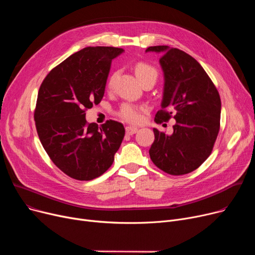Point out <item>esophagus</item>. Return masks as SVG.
<instances>
[{
	"mask_svg": "<svg viewBox=\"0 0 255 255\" xmlns=\"http://www.w3.org/2000/svg\"><path fill=\"white\" fill-rule=\"evenodd\" d=\"M125 130H126V133L128 135H132V134H134V133H136L137 132V128L136 127H132V126H127L126 128H125Z\"/></svg>",
	"mask_w": 255,
	"mask_h": 255,
	"instance_id": "1",
	"label": "esophagus"
}]
</instances>
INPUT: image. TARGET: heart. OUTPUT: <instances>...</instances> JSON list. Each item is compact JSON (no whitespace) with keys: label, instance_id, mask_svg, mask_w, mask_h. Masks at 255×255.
<instances>
[{"label":"heart","instance_id":"obj_1","mask_svg":"<svg viewBox=\"0 0 255 255\" xmlns=\"http://www.w3.org/2000/svg\"><path fill=\"white\" fill-rule=\"evenodd\" d=\"M134 72L138 78L139 82L143 85L145 83H153L155 84L158 78V71L154 66L145 63V62H138L134 65ZM117 76V72H114L109 80H107V88H112L115 82V78ZM143 111V107L137 106L132 103H124L120 107L118 112V116L123 119L128 123H137L140 120V113Z\"/></svg>","mask_w":255,"mask_h":255}]
</instances>
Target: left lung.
Returning <instances> with one entry per match:
<instances>
[{
	"label": "left lung",
	"instance_id": "obj_1",
	"mask_svg": "<svg viewBox=\"0 0 255 255\" xmlns=\"http://www.w3.org/2000/svg\"><path fill=\"white\" fill-rule=\"evenodd\" d=\"M145 51L161 53L164 72L162 109L155 122L176 119L173 133L166 135L154 128L150 148L153 163L172 176L189 173L211 155L220 129L219 93L200 64L188 53L166 45L150 46Z\"/></svg>",
	"mask_w": 255,
	"mask_h": 255
}]
</instances>
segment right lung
<instances>
[{
	"instance_id": "1",
	"label": "right lung",
	"mask_w": 255,
	"mask_h": 255,
	"mask_svg": "<svg viewBox=\"0 0 255 255\" xmlns=\"http://www.w3.org/2000/svg\"><path fill=\"white\" fill-rule=\"evenodd\" d=\"M113 46L80 49L51 69L40 86L34 120L40 141L51 161L67 176L90 181L109 169L125 135L123 124H89L86 111L103 98Z\"/></svg>"
}]
</instances>
